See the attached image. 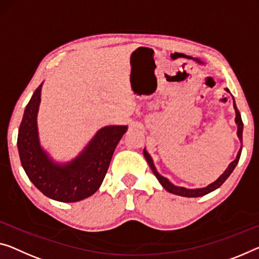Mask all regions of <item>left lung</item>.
<instances>
[{
	"label": "left lung",
	"instance_id": "left-lung-1",
	"mask_svg": "<svg viewBox=\"0 0 259 259\" xmlns=\"http://www.w3.org/2000/svg\"><path fill=\"white\" fill-rule=\"evenodd\" d=\"M227 91L229 93L228 89H226ZM234 109H235V113H236V117H235V122L237 125V137L240 139V141L242 142V134H243V121H242V118H241V113L240 111L237 110L236 104H235V101H234ZM241 152H242V146L240 150H238V153L236 155V158L230 164L228 165V168L225 170V172L221 175L220 177L218 178L215 182L210 183L209 185L206 186V188H201V189H186V188H183V186H176L174 185L172 183H171L168 178L161 176L160 174L157 172L156 168H155L154 165V162H153V158L150 157V155L147 153L146 148L143 149V155H145L147 162H148V164L150 166V169H152L153 174L156 176V178L158 180V182L161 183V185L168 192L170 193H174V194H177V196H181V197H188V198H196V197H202L205 196V194H207L209 192H212V191L217 190L218 188H220V186L224 184L225 181L227 180L230 176V174L233 172V170L235 169V166L237 165L238 160H240V156H241Z\"/></svg>",
	"mask_w": 259,
	"mask_h": 259
}]
</instances>
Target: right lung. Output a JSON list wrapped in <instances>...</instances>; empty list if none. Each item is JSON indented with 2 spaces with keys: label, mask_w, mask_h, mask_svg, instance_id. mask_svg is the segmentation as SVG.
<instances>
[{
  "label": "right lung",
  "mask_w": 259,
  "mask_h": 259,
  "mask_svg": "<svg viewBox=\"0 0 259 259\" xmlns=\"http://www.w3.org/2000/svg\"><path fill=\"white\" fill-rule=\"evenodd\" d=\"M41 85L27 103L19 126L17 147L22 165L29 180L46 197L61 202L83 200L101 186L127 126L103 127L74 160L65 164L54 162L42 149L38 135Z\"/></svg>",
  "instance_id": "right-lung-1"
}]
</instances>
